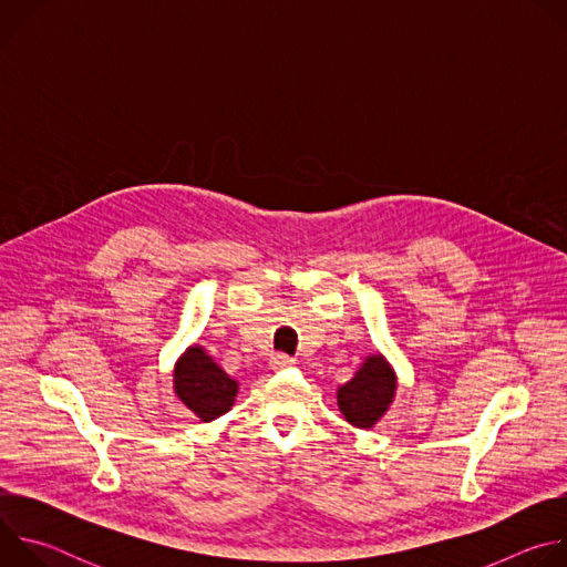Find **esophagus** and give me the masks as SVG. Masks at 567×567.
<instances>
[{"mask_svg":"<svg viewBox=\"0 0 567 567\" xmlns=\"http://www.w3.org/2000/svg\"><path fill=\"white\" fill-rule=\"evenodd\" d=\"M293 363H296V361H293L291 357H287V354H274L271 361H269L271 370H287V368H291Z\"/></svg>","mask_w":567,"mask_h":567,"instance_id":"34e87169","label":"esophagus"}]
</instances>
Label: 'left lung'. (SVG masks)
<instances>
[{
  "mask_svg": "<svg viewBox=\"0 0 567 567\" xmlns=\"http://www.w3.org/2000/svg\"><path fill=\"white\" fill-rule=\"evenodd\" d=\"M396 374L383 354H370L357 374L337 390L339 411L357 429H372L390 409Z\"/></svg>",
  "mask_w": 567,
  "mask_h": 567,
  "instance_id": "obj_1",
  "label": "left lung"
}]
</instances>
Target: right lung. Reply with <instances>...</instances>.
<instances>
[{
	"instance_id": "obj_1",
	"label": "right lung",
	"mask_w": 567,
	"mask_h": 567,
	"mask_svg": "<svg viewBox=\"0 0 567 567\" xmlns=\"http://www.w3.org/2000/svg\"><path fill=\"white\" fill-rule=\"evenodd\" d=\"M237 385L202 346H190L175 363V394L202 422H213L230 411Z\"/></svg>"
}]
</instances>
